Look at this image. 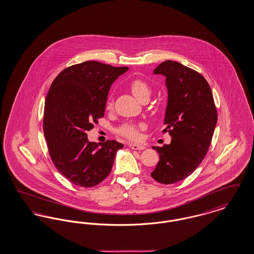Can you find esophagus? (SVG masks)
<instances>
[{"instance_id":"esophagus-1","label":"esophagus","mask_w":254,"mask_h":254,"mask_svg":"<svg viewBox=\"0 0 254 254\" xmlns=\"http://www.w3.org/2000/svg\"><path fill=\"white\" fill-rule=\"evenodd\" d=\"M128 146L130 147V148H132V149H135V150H143V149H145V146L143 145H138V144H132V143H130V144H128Z\"/></svg>"}]
</instances>
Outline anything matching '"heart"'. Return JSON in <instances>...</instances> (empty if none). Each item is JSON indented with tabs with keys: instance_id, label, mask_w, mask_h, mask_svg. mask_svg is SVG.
Wrapping results in <instances>:
<instances>
[{
	"instance_id": "obj_1",
	"label": "heart",
	"mask_w": 254,
	"mask_h": 254,
	"mask_svg": "<svg viewBox=\"0 0 254 254\" xmlns=\"http://www.w3.org/2000/svg\"><path fill=\"white\" fill-rule=\"evenodd\" d=\"M129 87H130V90H131L133 95L141 102L148 100V98L150 96V93H151L150 85L141 79H136L132 81ZM112 106H113V100H112V98H109L107 102V108L109 109H111ZM141 127H142L141 125H137L134 123H127V124H125L121 126L117 131L119 134H121L128 139L138 140L140 137L139 128Z\"/></svg>"
}]
</instances>
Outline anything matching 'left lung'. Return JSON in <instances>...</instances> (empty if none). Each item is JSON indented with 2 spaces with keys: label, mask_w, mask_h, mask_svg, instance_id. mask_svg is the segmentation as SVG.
Wrapping results in <instances>:
<instances>
[{
  "label": "left lung",
  "mask_w": 254,
  "mask_h": 254,
  "mask_svg": "<svg viewBox=\"0 0 254 254\" xmlns=\"http://www.w3.org/2000/svg\"><path fill=\"white\" fill-rule=\"evenodd\" d=\"M166 77L168 104L164 132L169 145L152 146L159 162L150 173L161 184H174L190 176L207 153L217 123L210 86L200 73L175 61H166L153 70Z\"/></svg>",
  "instance_id": "8db88e82"
}]
</instances>
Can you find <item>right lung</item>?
Returning a JSON list of instances; mask_svg holds the SVG:
<instances>
[{
  "label": "right lung",
  "mask_w": 254,
  "mask_h": 254,
  "mask_svg": "<svg viewBox=\"0 0 254 254\" xmlns=\"http://www.w3.org/2000/svg\"><path fill=\"white\" fill-rule=\"evenodd\" d=\"M127 70L86 61L64 69L50 85L44 133L54 166L74 185L91 188L106 179L124 146L115 140L89 142L86 132L104 117L110 86Z\"/></svg>",
  "instance_id": "add662e5"
}]
</instances>
